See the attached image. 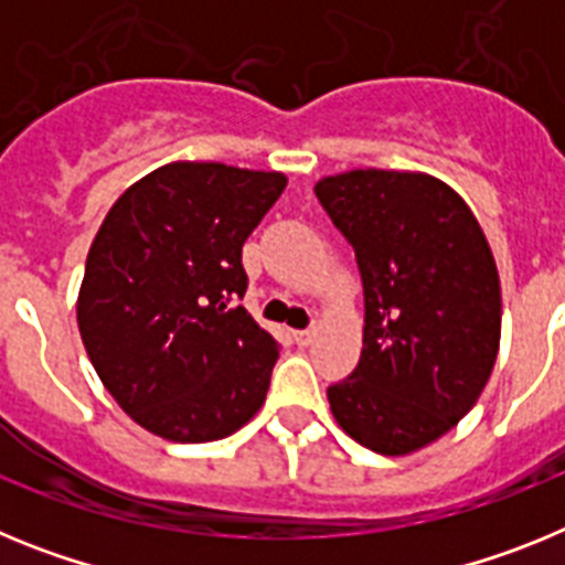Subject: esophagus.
Segmentation results:
<instances>
[{"label":"esophagus","instance_id":"obj_1","mask_svg":"<svg viewBox=\"0 0 565 565\" xmlns=\"http://www.w3.org/2000/svg\"><path fill=\"white\" fill-rule=\"evenodd\" d=\"M313 337H317V331H313V328H306V331H294V342H297L299 348H308V344L313 342Z\"/></svg>","mask_w":565,"mask_h":565}]
</instances>
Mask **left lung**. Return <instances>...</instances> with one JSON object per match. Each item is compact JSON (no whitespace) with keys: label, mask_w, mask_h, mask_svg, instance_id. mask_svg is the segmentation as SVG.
<instances>
[{"label":"left lung","mask_w":565,"mask_h":565,"mask_svg":"<svg viewBox=\"0 0 565 565\" xmlns=\"http://www.w3.org/2000/svg\"><path fill=\"white\" fill-rule=\"evenodd\" d=\"M356 252L364 339L328 387L344 433L382 456L450 433L481 396L501 342L495 257L461 194L422 172L353 169L313 186Z\"/></svg>","instance_id":"left-lung-1"}]
</instances>
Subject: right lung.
Masks as SVG:
<instances>
[{
  "instance_id": "1",
  "label": "right lung",
  "mask_w": 565,
  "mask_h": 565,
  "mask_svg": "<svg viewBox=\"0 0 565 565\" xmlns=\"http://www.w3.org/2000/svg\"><path fill=\"white\" fill-rule=\"evenodd\" d=\"M286 174L178 161L104 217L78 291V331L113 398L178 444L232 436L263 407L277 339L243 306V243Z\"/></svg>"
}]
</instances>
